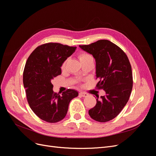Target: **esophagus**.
I'll list each match as a JSON object with an SVG mask.
<instances>
[{"label": "esophagus", "instance_id": "34e87169", "mask_svg": "<svg viewBox=\"0 0 156 156\" xmlns=\"http://www.w3.org/2000/svg\"><path fill=\"white\" fill-rule=\"evenodd\" d=\"M79 95L82 96V97H87L88 96V94L86 92H81L79 93Z\"/></svg>", "mask_w": 156, "mask_h": 156}]
</instances>
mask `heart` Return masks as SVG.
<instances>
[{"instance_id": "1", "label": "heart", "mask_w": 156, "mask_h": 156, "mask_svg": "<svg viewBox=\"0 0 156 156\" xmlns=\"http://www.w3.org/2000/svg\"><path fill=\"white\" fill-rule=\"evenodd\" d=\"M78 57L80 60V61H81V62H84V61H87V60H90V59H93L92 56L86 53V52H84V51H81L80 52V53H79V55H78ZM66 62H67V60H66L64 62L62 63V68L64 69L66 66Z\"/></svg>"}]
</instances>
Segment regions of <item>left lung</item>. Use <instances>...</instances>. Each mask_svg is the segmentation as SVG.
Masks as SVG:
<instances>
[{
  "instance_id": "obj_1",
  "label": "left lung",
  "mask_w": 156,
  "mask_h": 156,
  "mask_svg": "<svg viewBox=\"0 0 156 156\" xmlns=\"http://www.w3.org/2000/svg\"><path fill=\"white\" fill-rule=\"evenodd\" d=\"M96 59V87L105 96L96 99L95 107L88 111L94 120L106 122L115 119L128 101L133 88V75L128 58L119 46L107 40L79 45Z\"/></svg>"
}]
</instances>
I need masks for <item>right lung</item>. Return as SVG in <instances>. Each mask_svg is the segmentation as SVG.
<instances>
[{"instance_id":"1","label":"right lung","mask_w":156,"mask_h":156,"mask_svg":"<svg viewBox=\"0 0 156 156\" xmlns=\"http://www.w3.org/2000/svg\"><path fill=\"white\" fill-rule=\"evenodd\" d=\"M76 47L48 43L36 48L28 58L23 72V84L29 106L36 115L49 123L62 120L70 101L79 93L68 89L62 95L53 90L51 81L61 74V66Z\"/></svg>"}]
</instances>
